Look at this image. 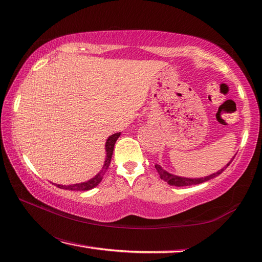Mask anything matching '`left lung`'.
I'll return each mask as SVG.
<instances>
[{"label": "left lung", "mask_w": 262, "mask_h": 262, "mask_svg": "<svg viewBox=\"0 0 262 262\" xmlns=\"http://www.w3.org/2000/svg\"><path fill=\"white\" fill-rule=\"evenodd\" d=\"M233 159H234V156H233ZM233 159L231 160L223 168H221L220 171H217L216 173H213V174H211V175H209V176H204V178H199V179L182 178V176H178V175L171 174V173H168L167 171H165V169H164L161 165H159V164H156L155 168H156V171L159 172L160 178H161L163 181H165L167 184L172 185V186H190V185H196V184L204 183V182H206V181H209V180H212V179L216 178L217 175H220V174L224 171V169H226V168L230 165L231 162L233 161Z\"/></svg>", "instance_id": "obj_1"}]
</instances>
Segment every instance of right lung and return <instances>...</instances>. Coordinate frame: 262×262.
<instances>
[{
	"label": "right lung",
	"instance_id": "obj_1",
	"mask_svg": "<svg viewBox=\"0 0 262 262\" xmlns=\"http://www.w3.org/2000/svg\"><path fill=\"white\" fill-rule=\"evenodd\" d=\"M119 136H120V133H116L108 137V139L106 141V145H105V147H106L105 164H103L101 171L97 175H95L93 179H90L87 182H83V183H78V184H72V185H60V184H56V185L59 188H63V190H71V191H89V190H91V188L96 187L101 182L102 176L105 175L109 164H111L113 151H114V146Z\"/></svg>",
	"mask_w": 262,
	"mask_h": 262
}]
</instances>
